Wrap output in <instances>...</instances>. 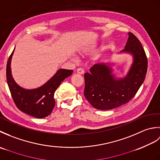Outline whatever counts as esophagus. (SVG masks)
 <instances>
[{
    "label": "esophagus",
    "instance_id": "esophagus-1",
    "mask_svg": "<svg viewBox=\"0 0 160 160\" xmlns=\"http://www.w3.org/2000/svg\"><path fill=\"white\" fill-rule=\"evenodd\" d=\"M77 72L79 74H83L84 72V71L82 68H78V69H77Z\"/></svg>",
    "mask_w": 160,
    "mask_h": 160
}]
</instances>
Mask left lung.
I'll use <instances>...</instances> for the list:
<instances>
[{"instance_id":"obj_1","label":"left lung","mask_w":160,"mask_h":160,"mask_svg":"<svg viewBox=\"0 0 160 160\" xmlns=\"http://www.w3.org/2000/svg\"><path fill=\"white\" fill-rule=\"evenodd\" d=\"M122 52L133 56V63L125 78L115 79L111 68L104 63L94 64L90 68V73H84V95L97 109H112L127 103L144 82L147 57L140 41L132 33L128 32L127 42Z\"/></svg>"}]
</instances>
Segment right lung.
<instances>
[{"label": "right lung", "mask_w": 160, "mask_h": 160, "mask_svg": "<svg viewBox=\"0 0 160 160\" xmlns=\"http://www.w3.org/2000/svg\"><path fill=\"white\" fill-rule=\"evenodd\" d=\"M13 52V51L7 63L6 77L10 93L16 106L20 111L33 117L43 118L48 116L56 104L54 93L61 82L72 74L73 70L59 69L42 87L35 89H25L18 86L12 76L10 63Z\"/></svg>", "instance_id": "right-lung-1"}]
</instances>
